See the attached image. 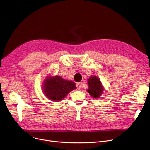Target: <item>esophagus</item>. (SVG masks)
Here are the masks:
<instances>
[{"label": "esophagus", "mask_w": 150, "mask_h": 150, "mask_svg": "<svg viewBox=\"0 0 150 150\" xmlns=\"http://www.w3.org/2000/svg\"><path fill=\"white\" fill-rule=\"evenodd\" d=\"M76 88H78V89H80L81 88V86H82V84L81 83H77L76 84Z\"/></svg>", "instance_id": "1"}]
</instances>
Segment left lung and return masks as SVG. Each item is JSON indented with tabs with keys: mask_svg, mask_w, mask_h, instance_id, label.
<instances>
[{
	"mask_svg": "<svg viewBox=\"0 0 150 150\" xmlns=\"http://www.w3.org/2000/svg\"><path fill=\"white\" fill-rule=\"evenodd\" d=\"M89 89L88 92L90 95L95 98H98L103 93V88L102 87L100 80L97 76H91L88 80Z\"/></svg>",
	"mask_w": 150,
	"mask_h": 150,
	"instance_id": "obj_1",
	"label": "left lung"
}]
</instances>
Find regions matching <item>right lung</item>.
Instances as JSON below:
<instances>
[{
    "instance_id": "add662e5",
    "label": "right lung",
    "mask_w": 150,
    "mask_h": 150,
    "mask_svg": "<svg viewBox=\"0 0 150 150\" xmlns=\"http://www.w3.org/2000/svg\"><path fill=\"white\" fill-rule=\"evenodd\" d=\"M76 89L75 83L72 81L63 79L55 76L45 80L44 92L45 95L52 101H60L74 89Z\"/></svg>"
}]
</instances>
